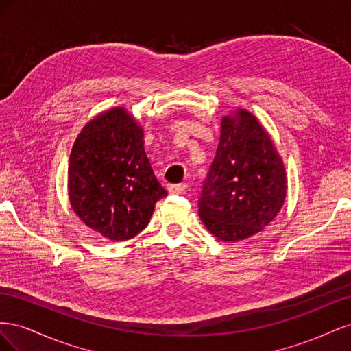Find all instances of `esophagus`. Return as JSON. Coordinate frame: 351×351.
Returning <instances> with one entry per match:
<instances>
[{
  "label": "esophagus",
  "instance_id": "esophagus-1",
  "mask_svg": "<svg viewBox=\"0 0 351 351\" xmlns=\"http://www.w3.org/2000/svg\"><path fill=\"white\" fill-rule=\"evenodd\" d=\"M186 189H187L186 183L171 184V186H168V192H169V195H182L186 192Z\"/></svg>",
  "mask_w": 351,
  "mask_h": 351
}]
</instances>
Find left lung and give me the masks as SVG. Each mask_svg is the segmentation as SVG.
Listing matches in <instances>:
<instances>
[{
  "mask_svg": "<svg viewBox=\"0 0 351 351\" xmlns=\"http://www.w3.org/2000/svg\"><path fill=\"white\" fill-rule=\"evenodd\" d=\"M287 193L285 168L249 111L222 117L217 155L202 187L199 215L210 234L240 241L269 226Z\"/></svg>",
  "mask_w": 351,
  "mask_h": 351,
  "instance_id": "left-lung-1",
  "label": "left lung"
}]
</instances>
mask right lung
Returning a JSON list of instances; mask_svg holds the SVG:
<instances>
[{"label": "right lung", "instance_id": "right-lung-1", "mask_svg": "<svg viewBox=\"0 0 351 351\" xmlns=\"http://www.w3.org/2000/svg\"><path fill=\"white\" fill-rule=\"evenodd\" d=\"M164 196L132 114L117 107L83 127L70 154L69 199L89 228L114 241L129 240L147 226Z\"/></svg>", "mask_w": 351, "mask_h": 351}]
</instances>
